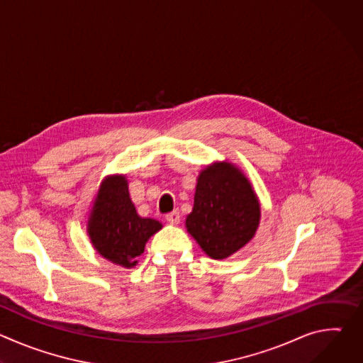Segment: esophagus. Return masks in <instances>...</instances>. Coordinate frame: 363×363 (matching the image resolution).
<instances>
[{"instance_id":"1","label":"esophagus","mask_w":363,"mask_h":363,"mask_svg":"<svg viewBox=\"0 0 363 363\" xmlns=\"http://www.w3.org/2000/svg\"><path fill=\"white\" fill-rule=\"evenodd\" d=\"M165 220H167L169 224H179V221H181V214H179L178 210H175V211L167 214V216H165Z\"/></svg>"}]
</instances>
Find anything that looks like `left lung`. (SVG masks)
<instances>
[{
  "label": "left lung",
  "mask_w": 363,
  "mask_h": 363,
  "mask_svg": "<svg viewBox=\"0 0 363 363\" xmlns=\"http://www.w3.org/2000/svg\"><path fill=\"white\" fill-rule=\"evenodd\" d=\"M188 233L216 260L244 247L260 223V203L248 179L231 164L205 168L196 184Z\"/></svg>",
  "instance_id": "left-lung-1"
}]
</instances>
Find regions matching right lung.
Returning a JSON list of instances; mask_svg holds the SVG:
<instances>
[{
    "instance_id": "obj_1",
    "label": "right lung",
    "mask_w": 363,
    "mask_h": 363,
    "mask_svg": "<svg viewBox=\"0 0 363 363\" xmlns=\"http://www.w3.org/2000/svg\"><path fill=\"white\" fill-rule=\"evenodd\" d=\"M161 228L160 221L138 216L125 177H111L101 182L87 228L100 255L115 264L133 267L146 241Z\"/></svg>"
}]
</instances>
